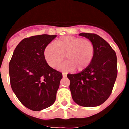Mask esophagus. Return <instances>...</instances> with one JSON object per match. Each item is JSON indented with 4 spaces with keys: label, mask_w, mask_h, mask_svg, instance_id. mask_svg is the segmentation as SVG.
<instances>
[{
    "label": "esophagus",
    "mask_w": 129,
    "mask_h": 129,
    "mask_svg": "<svg viewBox=\"0 0 129 129\" xmlns=\"http://www.w3.org/2000/svg\"><path fill=\"white\" fill-rule=\"evenodd\" d=\"M67 73L62 72V77H67Z\"/></svg>",
    "instance_id": "34e87169"
}]
</instances>
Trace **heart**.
Instances as JSON below:
<instances>
[{"label":"heart","instance_id":"1","mask_svg":"<svg viewBox=\"0 0 129 129\" xmlns=\"http://www.w3.org/2000/svg\"><path fill=\"white\" fill-rule=\"evenodd\" d=\"M94 44L87 39L74 36H63L55 41V44H48L44 50V57L50 67L55 68L64 59L67 61L59 67L66 71L85 70L94 58Z\"/></svg>","mask_w":129,"mask_h":129}]
</instances>
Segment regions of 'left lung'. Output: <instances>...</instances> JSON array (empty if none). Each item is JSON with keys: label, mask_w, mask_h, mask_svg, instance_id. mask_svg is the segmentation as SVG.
Returning <instances> with one entry per match:
<instances>
[{"label": "left lung", "mask_w": 129, "mask_h": 129, "mask_svg": "<svg viewBox=\"0 0 129 129\" xmlns=\"http://www.w3.org/2000/svg\"><path fill=\"white\" fill-rule=\"evenodd\" d=\"M79 35L93 43L95 52L87 68L78 74L67 75L72 97L79 105L97 107L111 94L118 74L117 57L110 44L98 35L81 33Z\"/></svg>", "instance_id": "8db88e82"}]
</instances>
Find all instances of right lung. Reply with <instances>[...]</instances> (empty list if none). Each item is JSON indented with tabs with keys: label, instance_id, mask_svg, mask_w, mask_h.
Here are the masks:
<instances>
[{
	"label": "right lung",
	"instance_id": "right-lung-1",
	"mask_svg": "<svg viewBox=\"0 0 129 129\" xmlns=\"http://www.w3.org/2000/svg\"><path fill=\"white\" fill-rule=\"evenodd\" d=\"M57 35L46 34L24 39L13 52L9 64L10 84L24 107L39 111L54 103L62 73L48 64L44 48Z\"/></svg>",
	"mask_w": 129,
	"mask_h": 129
}]
</instances>
